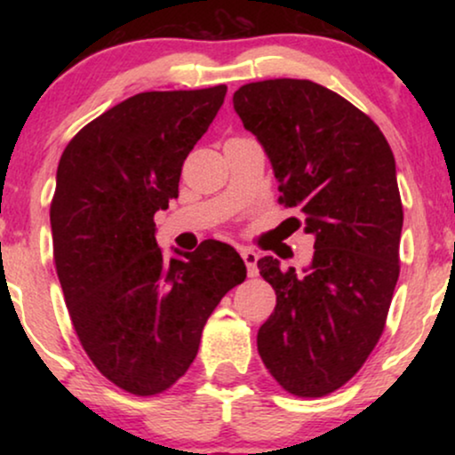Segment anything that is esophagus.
<instances>
[{
	"label": "esophagus",
	"mask_w": 455,
	"mask_h": 455,
	"mask_svg": "<svg viewBox=\"0 0 455 455\" xmlns=\"http://www.w3.org/2000/svg\"><path fill=\"white\" fill-rule=\"evenodd\" d=\"M240 254H242V259H244V263H246L248 277H257L259 275V267H257L259 252L252 251V248H242Z\"/></svg>",
	"instance_id": "esophagus-1"
}]
</instances>
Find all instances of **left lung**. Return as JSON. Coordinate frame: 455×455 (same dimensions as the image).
<instances>
[{
  "label": "left lung",
  "instance_id": "left-lung-1",
  "mask_svg": "<svg viewBox=\"0 0 455 455\" xmlns=\"http://www.w3.org/2000/svg\"><path fill=\"white\" fill-rule=\"evenodd\" d=\"M234 109L271 161L279 203L300 211L304 232L315 235L302 271L273 257L257 263L277 294L259 329V354L285 391L327 395L377 346L400 277L394 153L369 116L310 80L244 84Z\"/></svg>",
  "mask_w": 455,
  "mask_h": 455
}]
</instances>
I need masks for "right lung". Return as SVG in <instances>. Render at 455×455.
Wrapping results in <instances>:
<instances>
[{
  "instance_id": "right-lung-1",
  "label": "right lung",
  "mask_w": 455,
  "mask_h": 455,
  "mask_svg": "<svg viewBox=\"0 0 455 455\" xmlns=\"http://www.w3.org/2000/svg\"><path fill=\"white\" fill-rule=\"evenodd\" d=\"M226 92H139L61 153L49 220L68 313L99 372L134 395L161 394L188 371L204 323L246 279L223 242L165 260L155 240L153 217L178 198L184 159Z\"/></svg>"
}]
</instances>
